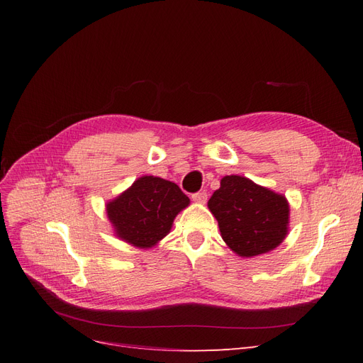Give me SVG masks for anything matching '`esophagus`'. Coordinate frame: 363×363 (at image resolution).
<instances>
[{
    "mask_svg": "<svg viewBox=\"0 0 363 363\" xmlns=\"http://www.w3.org/2000/svg\"><path fill=\"white\" fill-rule=\"evenodd\" d=\"M192 200L199 204H204L207 201V194L206 192H196L192 195Z\"/></svg>",
    "mask_w": 363,
    "mask_h": 363,
    "instance_id": "esophagus-1",
    "label": "esophagus"
}]
</instances>
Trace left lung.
Masks as SVG:
<instances>
[{
	"instance_id": "1",
	"label": "left lung",
	"mask_w": 363,
	"mask_h": 363,
	"mask_svg": "<svg viewBox=\"0 0 363 363\" xmlns=\"http://www.w3.org/2000/svg\"><path fill=\"white\" fill-rule=\"evenodd\" d=\"M227 247L239 257L277 248L289 232L286 196L242 175H225L207 203Z\"/></svg>"
}]
</instances>
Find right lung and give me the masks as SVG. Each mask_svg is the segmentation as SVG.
Returning a JSON list of instances; mask_svg holds the SVG:
<instances>
[{
	"mask_svg": "<svg viewBox=\"0 0 363 363\" xmlns=\"http://www.w3.org/2000/svg\"><path fill=\"white\" fill-rule=\"evenodd\" d=\"M189 203L175 183L142 175L116 199L107 201L106 213L116 238L148 250L171 232L175 216Z\"/></svg>",
	"mask_w": 363,
	"mask_h": 363,
	"instance_id": "add662e5",
	"label": "right lung"
}]
</instances>
